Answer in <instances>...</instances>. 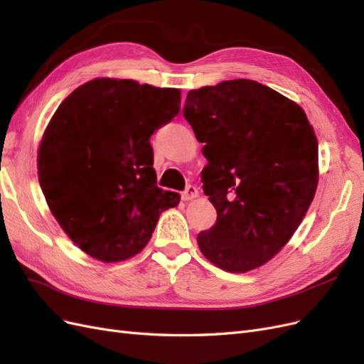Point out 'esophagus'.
<instances>
[{
	"instance_id": "esophagus-1",
	"label": "esophagus",
	"mask_w": 364,
	"mask_h": 364,
	"mask_svg": "<svg viewBox=\"0 0 364 364\" xmlns=\"http://www.w3.org/2000/svg\"><path fill=\"white\" fill-rule=\"evenodd\" d=\"M196 197H199V190H197L194 185H188L185 188V191L182 193L183 200H193V199H196Z\"/></svg>"
}]
</instances>
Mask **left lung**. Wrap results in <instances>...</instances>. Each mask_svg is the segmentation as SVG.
Returning a JSON list of instances; mask_svg holds the SVG:
<instances>
[{
  "label": "left lung",
  "instance_id": "left-lung-1",
  "mask_svg": "<svg viewBox=\"0 0 364 364\" xmlns=\"http://www.w3.org/2000/svg\"><path fill=\"white\" fill-rule=\"evenodd\" d=\"M183 117L205 144L203 193L217 211L197 245L225 272L261 267L287 245L314 199L313 126L299 105L247 79L190 91Z\"/></svg>",
  "mask_w": 364,
  "mask_h": 364
}]
</instances>
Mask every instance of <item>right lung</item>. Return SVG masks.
I'll return each instance as SVG.
<instances>
[{
  "instance_id": "add662e5",
  "label": "right lung",
  "mask_w": 364,
  "mask_h": 364,
  "mask_svg": "<svg viewBox=\"0 0 364 364\" xmlns=\"http://www.w3.org/2000/svg\"><path fill=\"white\" fill-rule=\"evenodd\" d=\"M181 91L94 79L74 90L43 132L39 183L74 243L105 262L146 247L159 214L181 196L156 185L153 132L179 114Z\"/></svg>"
}]
</instances>
